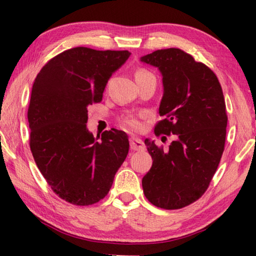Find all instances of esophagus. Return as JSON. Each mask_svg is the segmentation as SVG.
<instances>
[{
  "mask_svg": "<svg viewBox=\"0 0 256 256\" xmlns=\"http://www.w3.org/2000/svg\"><path fill=\"white\" fill-rule=\"evenodd\" d=\"M129 143H130V149L134 150V152H143V150L146 149L144 143H143L140 138H132Z\"/></svg>",
  "mask_w": 256,
  "mask_h": 256,
  "instance_id": "34e87169",
  "label": "esophagus"
}]
</instances>
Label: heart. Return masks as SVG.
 Masks as SVG:
<instances>
[{"label":"heart","mask_w":256,"mask_h":256,"mask_svg":"<svg viewBox=\"0 0 256 256\" xmlns=\"http://www.w3.org/2000/svg\"><path fill=\"white\" fill-rule=\"evenodd\" d=\"M152 74V73L146 71V70H138L135 73V78H141V76ZM141 115L127 114L121 118V124L129 132H140L142 129V122L140 120Z\"/></svg>","instance_id":"b5f03b06"}]
</instances>
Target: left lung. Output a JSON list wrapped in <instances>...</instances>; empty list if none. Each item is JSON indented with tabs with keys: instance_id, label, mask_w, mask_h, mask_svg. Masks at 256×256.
<instances>
[{
	"instance_id": "obj_1",
	"label": "left lung",
	"mask_w": 256,
	"mask_h": 256,
	"mask_svg": "<svg viewBox=\"0 0 256 256\" xmlns=\"http://www.w3.org/2000/svg\"><path fill=\"white\" fill-rule=\"evenodd\" d=\"M141 62L163 76V120L155 134L174 135L168 150L144 141L152 166L142 180L143 192L157 208L178 210L205 194L218 169L226 140L225 99L214 72L180 48L154 51Z\"/></svg>"
}]
</instances>
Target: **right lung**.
Listing matches in <instances>:
<instances>
[{
  "label": "right lung",
  "mask_w": 256,
  "mask_h": 256,
  "mask_svg": "<svg viewBox=\"0 0 256 256\" xmlns=\"http://www.w3.org/2000/svg\"><path fill=\"white\" fill-rule=\"evenodd\" d=\"M130 52L78 46L51 58L34 79L28 108L29 144L51 190L72 205L106 197L128 155L124 132L112 128L100 141L87 129V108L101 102L108 79Z\"/></svg>",
  "instance_id": "1"
}]
</instances>
